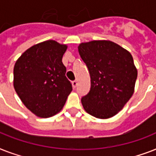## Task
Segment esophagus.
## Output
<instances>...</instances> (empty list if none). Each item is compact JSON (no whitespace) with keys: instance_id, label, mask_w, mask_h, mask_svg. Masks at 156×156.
<instances>
[{"instance_id":"34e87169","label":"esophagus","mask_w":156,"mask_h":156,"mask_svg":"<svg viewBox=\"0 0 156 156\" xmlns=\"http://www.w3.org/2000/svg\"><path fill=\"white\" fill-rule=\"evenodd\" d=\"M72 86H73V88L77 87V86H78V82H77V81H73V82H72Z\"/></svg>"}]
</instances>
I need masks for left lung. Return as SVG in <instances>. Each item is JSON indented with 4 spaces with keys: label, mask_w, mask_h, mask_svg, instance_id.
I'll return each mask as SVG.
<instances>
[{
    "label": "left lung",
    "mask_w": 156,
    "mask_h": 156,
    "mask_svg": "<svg viewBox=\"0 0 156 156\" xmlns=\"http://www.w3.org/2000/svg\"><path fill=\"white\" fill-rule=\"evenodd\" d=\"M87 66L90 90L82 98L85 111L99 119L112 117L134 92L138 70L130 52L110 40H93L78 45Z\"/></svg>",
    "instance_id": "8db88e82"
}]
</instances>
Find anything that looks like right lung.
Wrapping results in <instances>:
<instances>
[{
    "label": "right lung",
    "instance_id": "1",
    "mask_svg": "<svg viewBox=\"0 0 156 156\" xmlns=\"http://www.w3.org/2000/svg\"><path fill=\"white\" fill-rule=\"evenodd\" d=\"M68 46L46 40L29 48L16 61L13 87L23 104L41 118L56 115L72 91L62 57Z\"/></svg>",
    "mask_w": 156,
    "mask_h": 156
}]
</instances>
